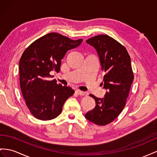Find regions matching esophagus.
I'll return each instance as SVG.
<instances>
[{
  "label": "esophagus",
  "instance_id": "1",
  "mask_svg": "<svg viewBox=\"0 0 157 157\" xmlns=\"http://www.w3.org/2000/svg\"><path fill=\"white\" fill-rule=\"evenodd\" d=\"M75 93L77 94H78V95H86L85 92H83V91H81V90H75Z\"/></svg>",
  "mask_w": 157,
  "mask_h": 157
}]
</instances>
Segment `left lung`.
<instances>
[{"label": "left lung", "instance_id": "1", "mask_svg": "<svg viewBox=\"0 0 157 157\" xmlns=\"http://www.w3.org/2000/svg\"><path fill=\"white\" fill-rule=\"evenodd\" d=\"M86 42L98 52L101 70L105 72L101 85L107 91L103 98L90 95L96 105L85 117L98 125H105L117 118L125 106L134 78L131 58L125 48L107 35L95 36Z\"/></svg>", "mask_w": 157, "mask_h": 157}]
</instances>
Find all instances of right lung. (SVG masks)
<instances>
[{"instance_id": "add662e5", "label": "right lung", "mask_w": 157, "mask_h": 157, "mask_svg": "<svg viewBox=\"0 0 157 157\" xmlns=\"http://www.w3.org/2000/svg\"><path fill=\"white\" fill-rule=\"evenodd\" d=\"M82 41L52 33L36 40L23 52L19 62L20 84L26 105L36 119L57 117L66 99L74 94L70 87L51 80L50 73L58 72L66 52Z\"/></svg>"}]
</instances>
